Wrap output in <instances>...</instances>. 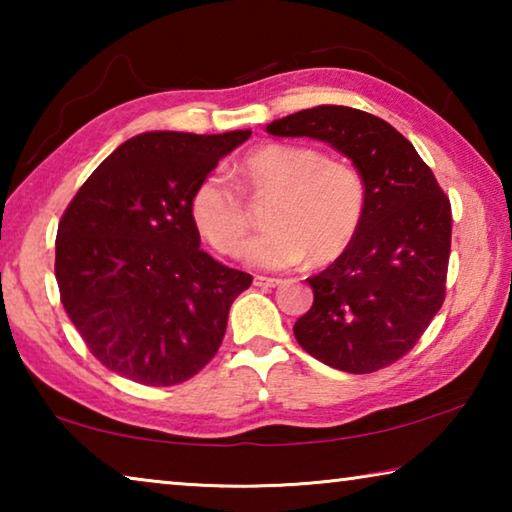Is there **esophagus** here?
<instances>
[{"mask_svg": "<svg viewBox=\"0 0 512 512\" xmlns=\"http://www.w3.org/2000/svg\"><path fill=\"white\" fill-rule=\"evenodd\" d=\"M280 284H282L280 277H266V275L255 277V287H280Z\"/></svg>", "mask_w": 512, "mask_h": 512, "instance_id": "esophagus-1", "label": "esophagus"}]
</instances>
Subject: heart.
Returning <instances> with one entry per match:
<instances>
[{
    "mask_svg": "<svg viewBox=\"0 0 512 512\" xmlns=\"http://www.w3.org/2000/svg\"><path fill=\"white\" fill-rule=\"evenodd\" d=\"M241 187L262 201L268 230L244 250L250 266L287 268L309 255L314 264L341 257L357 237L366 212V180L352 164L325 158L300 144H264L239 164ZM189 214L198 235L221 255L244 246L250 214L244 196L219 173L192 192Z\"/></svg>",
    "mask_w": 512,
    "mask_h": 512,
    "instance_id": "b5f03b06",
    "label": "heart"
}]
</instances>
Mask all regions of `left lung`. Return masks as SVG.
I'll list each match as a JSON object with an SVG mask.
<instances>
[{
  "label": "left lung",
  "mask_w": 512,
  "mask_h": 512,
  "mask_svg": "<svg viewBox=\"0 0 512 512\" xmlns=\"http://www.w3.org/2000/svg\"><path fill=\"white\" fill-rule=\"evenodd\" d=\"M275 137H311L348 155L366 180L357 237L307 277L314 305L296 320L300 348L336 370L366 375L402 359L443 307L452 205L436 176L388 121L345 106L275 119Z\"/></svg>",
  "instance_id": "8db88e82"
}]
</instances>
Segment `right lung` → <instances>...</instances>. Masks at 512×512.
I'll return each instance as SVG.
<instances>
[{"mask_svg": "<svg viewBox=\"0 0 512 512\" xmlns=\"http://www.w3.org/2000/svg\"><path fill=\"white\" fill-rule=\"evenodd\" d=\"M248 137H131L67 205L56 235L60 302L108 370L144 386H176L219 350L230 305L253 277L201 250L189 201Z\"/></svg>", "mask_w": 512, "mask_h": 512, "instance_id": "1", "label": "right lung"}]
</instances>
